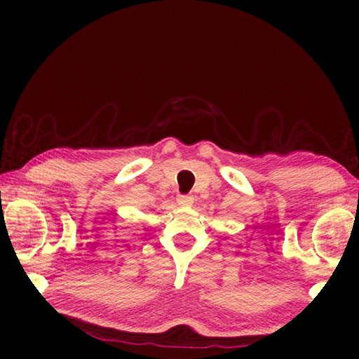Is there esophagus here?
<instances>
[{
  "label": "esophagus",
  "instance_id": "34e87169",
  "mask_svg": "<svg viewBox=\"0 0 359 359\" xmlns=\"http://www.w3.org/2000/svg\"><path fill=\"white\" fill-rule=\"evenodd\" d=\"M177 203L180 205H191L193 204V196H190V194H180V196L177 198Z\"/></svg>",
  "mask_w": 359,
  "mask_h": 359
}]
</instances>
